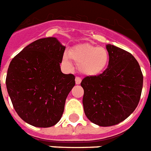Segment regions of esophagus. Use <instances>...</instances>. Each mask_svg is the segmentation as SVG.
Instances as JSON below:
<instances>
[{
	"label": "esophagus",
	"mask_w": 151,
	"mask_h": 151,
	"mask_svg": "<svg viewBox=\"0 0 151 151\" xmlns=\"http://www.w3.org/2000/svg\"><path fill=\"white\" fill-rule=\"evenodd\" d=\"M75 82L77 84H81V78H79V77H76Z\"/></svg>",
	"instance_id": "esophagus-1"
}]
</instances>
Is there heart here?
Instances as JSON below:
<instances>
[{"mask_svg":"<svg viewBox=\"0 0 151 151\" xmlns=\"http://www.w3.org/2000/svg\"><path fill=\"white\" fill-rule=\"evenodd\" d=\"M70 59L77 64L80 72L87 76L100 74L106 69L109 62V52L104 47H99L89 43L79 44L73 46L69 55L64 53L62 62L70 67Z\"/></svg>","mask_w":151,"mask_h":151,"instance_id":"1","label":"heart"}]
</instances>
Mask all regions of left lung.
Segmentation results:
<instances>
[{"label":"left lung","mask_w":151,"mask_h":151,"mask_svg":"<svg viewBox=\"0 0 151 151\" xmlns=\"http://www.w3.org/2000/svg\"><path fill=\"white\" fill-rule=\"evenodd\" d=\"M109 62L102 73L87 76L83 105L88 119L100 127L114 126L133 113L139 104L143 88V73L130 52L107 45Z\"/></svg>","instance_id":"left-lung-1"}]
</instances>
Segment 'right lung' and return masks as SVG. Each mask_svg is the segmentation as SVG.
Returning a JSON list of instances; mask_svg holds the SVG:
<instances>
[{"label": "right lung", "instance_id": "right-lung-1", "mask_svg": "<svg viewBox=\"0 0 151 151\" xmlns=\"http://www.w3.org/2000/svg\"><path fill=\"white\" fill-rule=\"evenodd\" d=\"M65 46L56 38L40 39L24 47L10 63L6 86L20 118L36 127L60 121L67 95L75 85L72 73L61 72Z\"/></svg>", "mask_w": 151, "mask_h": 151}]
</instances>
